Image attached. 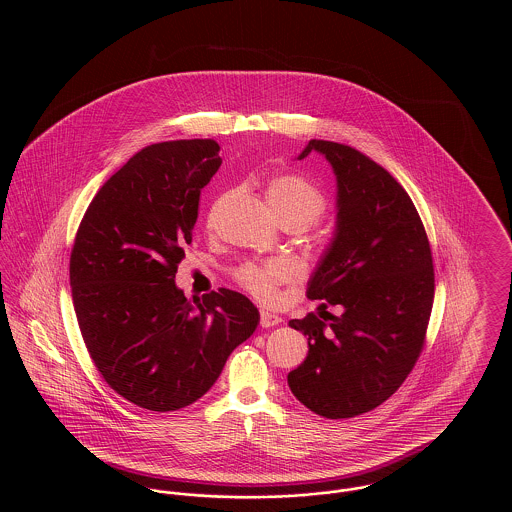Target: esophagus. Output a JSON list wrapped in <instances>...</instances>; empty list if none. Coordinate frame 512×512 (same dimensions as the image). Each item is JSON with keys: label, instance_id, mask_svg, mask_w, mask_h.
Segmentation results:
<instances>
[{"label": "esophagus", "instance_id": "1", "mask_svg": "<svg viewBox=\"0 0 512 512\" xmlns=\"http://www.w3.org/2000/svg\"><path fill=\"white\" fill-rule=\"evenodd\" d=\"M282 322V318L274 313H268V311H261V326L263 328H272V326H278Z\"/></svg>", "mask_w": 512, "mask_h": 512}]
</instances>
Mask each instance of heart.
<instances>
[{
  "instance_id": "b5f03b06",
  "label": "heart",
  "mask_w": 512,
  "mask_h": 512,
  "mask_svg": "<svg viewBox=\"0 0 512 512\" xmlns=\"http://www.w3.org/2000/svg\"><path fill=\"white\" fill-rule=\"evenodd\" d=\"M268 205L278 220L297 224L301 230L326 213V197L313 182L299 174H278L267 182ZM234 278L247 292L270 301L280 282L288 278V267L278 261L245 263L234 270Z\"/></svg>"
}]
</instances>
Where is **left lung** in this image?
<instances>
[{"label":"left lung","mask_w":512,"mask_h":512,"mask_svg":"<svg viewBox=\"0 0 512 512\" xmlns=\"http://www.w3.org/2000/svg\"><path fill=\"white\" fill-rule=\"evenodd\" d=\"M338 180V217L307 288L341 313H309L290 326L309 340L288 374L293 395L324 418H351L382 405L405 382L426 340L434 303L432 249L409 194L355 147L311 140Z\"/></svg>","instance_id":"1"}]
</instances>
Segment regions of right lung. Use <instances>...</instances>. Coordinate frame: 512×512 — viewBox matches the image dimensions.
I'll return each instance as SVG.
<instances>
[{
  "mask_svg": "<svg viewBox=\"0 0 512 512\" xmlns=\"http://www.w3.org/2000/svg\"><path fill=\"white\" fill-rule=\"evenodd\" d=\"M219 151L215 140L144 147L99 188L74 238L71 288L88 353L113 390L147 411L205 395L259 324L242 293L190 301L174 284Z\"/></svg>",
  "mask_w": 512,
  "mask_h": 512,
  "instance_id": "1",
  "label": "right lung"
}]
</instances>
